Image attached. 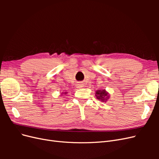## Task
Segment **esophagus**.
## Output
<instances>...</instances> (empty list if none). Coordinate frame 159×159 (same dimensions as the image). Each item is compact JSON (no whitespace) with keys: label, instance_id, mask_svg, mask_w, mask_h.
Returning <instances> with one entry per match:
<instances>
[{"label":"esophagus","instance_id":"obj_1","mask_svg":"<svg viewBox=\"0 0 159 159\" xmlns=\"http://www.w3.org/2000/svg\"><path fill=\"white\" fill-rule=\"evenodd\" d=\"M79 85H81V84H79ZM78 86H79V87H80V88H81V87H80V86H81V85H78Z\"/></svg>","mask_w":159,"mask_h":159}]
</instances>
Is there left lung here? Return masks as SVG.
Here are the masks:
<instances>
[{"label":"left lung","instance_id":"obj_1","mask_svg":"<svg viewBox=\"0 0 159 159\" xmlns=\"http://www.w3.org/2000/svg\"><path fill=\"white\" fill-rule=\"evenodd\" d=\"M95 96L98 99L100 100L101 102H105L109 98V95L107 91L105 89H98L96 91Z\"/></svg>","mask_w":159,"mask_h":159}]
</instances>
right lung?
I'll return each instance as SVG.
<instances>
[{"instance_id": "obj_1", "label": "right lung", "mask_w": 159, "mask_h": 159, "mask_svg": "<svg viewBox=\"0 0 159 159\" xmlns=\"http://www.w3.org/2000/svg\"><path fill=\"white\" fill-rule=\"evenodd\" d=\"M64 93H65V94H66V93H67V92H65ZM62 94H64V93H62Z\"/></svg>"}]
</instances>
